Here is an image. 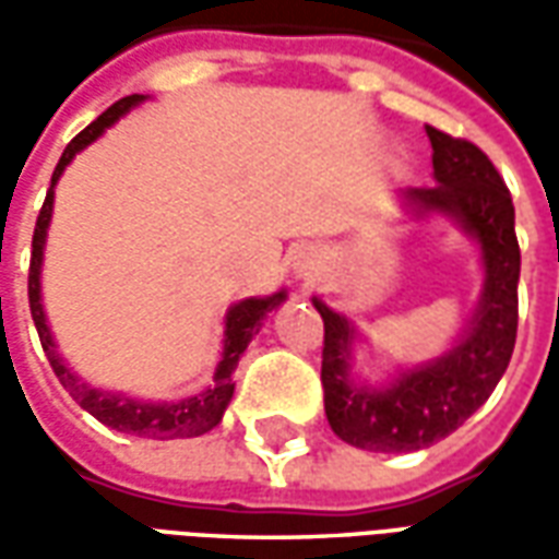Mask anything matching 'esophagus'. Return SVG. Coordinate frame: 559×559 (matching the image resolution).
I'll return each mask as SVG.
<instances>
[{"instance_id":"1","label":"esophagus","mask_w":559,"mask_h":559,"mask_svg":"<svg viewBox=\"0 0 559 559\" xmlns=\"http://www.w3.org/2000/svg\"><path fill=\"white\" fill-rule=\"evenodd\" d=\"M296 272H299V278H314L317 272H320V260L317 254H302L296 260Z\"/></svg>"}]
</instances>
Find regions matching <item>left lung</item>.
Segmentation results:
<instances>
[{
  "instance_id": "left-lung-1",
  "label": "left lung",
  "mask_w": 559,
  "mask_h": 559,
  "mask_svg": "<svg viewBox=\"0 0 559 559\" xmlns=\"http://www.w3.org/2000/svg\"><path fill=\"white\" fill-rule=\"evenodd\" d=\"M431 140L437 185L401 191L413 215H445L479 242L485 287L464 335L383 389L353 380L356 329L344 314L314 296L323 317V401L332 431L368 452H416L443 440L479 411L515 350L518 275L515 206L488 155L469 140L425 128Z\"/></svg>"
}]
</instances>
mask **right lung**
<instances>
[{
    "label": "right lung",
    "mask_w": 559,
    "mask_h": 559,
    "mask_svg": "<svg viewBox=\"0 0 559 559\" xmlns=\"http://www.w3.org/2000/svg\"><path fill=\"white\" fill-rule=\"evenodd\" d=\"M143 102V95H128L122 102H116L114 107H107L92 126H86L80 131L78 138L71 140L62 152V158L56 164L53 179H50V191L44 197L41 215L35 221V236H32V260H29V311L32 320H35V329H38V338H41V347L50 359V368L59 377V383L68 389V395L78 401L80 407L86 413H92L95 419L104 421L107 428H116V431L138 433V437H152V440H176V437H200V433L212 431L221 421L227 404L233 399V371L239 365V356L245 353V347L251 344L260 326H263V317L269 311H275L287 293L278 290L272 296H263V299H242L236 302L227 311V320H224V350H221V362L215 368V377H212V386L203 389L200 395H191V399L182 401H138L128 399V395H114V392H102V389L90 386L83 377H78L56 350L53 332L47 326V314H44L41 305V263H44V242H47V227H50V218H53V188L59 182V176L66 173V167L74 160L80 148H86L90 143L102 138L107 128L114 126L119 116H126L131 107H138Z\"/></svg>",
    "instance_id": "add662e5"
}]
</instances>
